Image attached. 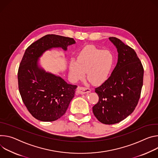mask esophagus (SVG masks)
I'll return each mask as SVG.
<instances>
[{
    "label": "esophagus",
    "instance_id": "34e87169",
    "mask_svg": "<svg viewBox=\"0 0 158 158\" xmlns=\"http://www.w3.org/2000/svg\"><path fill=\"white\" fill-rule=\"evenodd\" d=\"M91 90L89 88H86V87L78 86V92L80 94H85L90 92Z\"/></svg>",
    "mask_w": 158,
    "mask_h": 158
}]
</instances>
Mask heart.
<instances>
[{
	"mask_svg": "<svg viewBox=\"0 0 158 158\" xmlns=\"http://www.w3.org/2000/svg\"><path fill=\"white\" fill-rule=\"evenodd\" d=\"M114 63V56L109 50H103L95 45L83 47L69 66V75L73 81L86 77L93 85L102 84L108 78Z\"/></svg>",
	"mask_w": 158,
	"mask_h": 158,
	"instance_id": "heart-1",
	"label": "heart"
}]
</instances>
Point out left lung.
<instances>
[{
    "label": "left lung",
    "instance_id": "1",
    "mask_svg": "<svg viewBox=\"0 0 158 158\" xmlns=\"http://www.w3.org/2000/svg\"><path fill=\"white\" fill-rule=\"evenodd\" d=\"M118 52V61L110 77L95 90L99 100L92 107L104 124L123 120L136 107L143 85L144 68L135 51L119 39L110 37Z\"/></svg>",
    "mask_w": 158,
    "mask_h": 158
}]
</instances>
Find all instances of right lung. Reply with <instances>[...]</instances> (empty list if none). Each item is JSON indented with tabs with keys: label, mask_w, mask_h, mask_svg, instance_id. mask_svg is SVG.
<instances>
[{
	"label": "right lung",
	"mask_w": 158,
	"mask_h": 158,
	"mask_svg": "<svg viewBox=\"0 0 158 158\" xmlns=\"http://www.w3.org/2000/svg\"><path fill=\"white\" fill-rule=\"evenodd\" d=\"M75 43L71 38L48 34L26 49L17 73L19 90L28 111L39 120L52 122L61 117L77 88L46 72L38 65L39 58L47 50L60 48L66 51L68 46Z\"/></svg>",
	"instance_id": "right-lung-1"
}]
</instances>
